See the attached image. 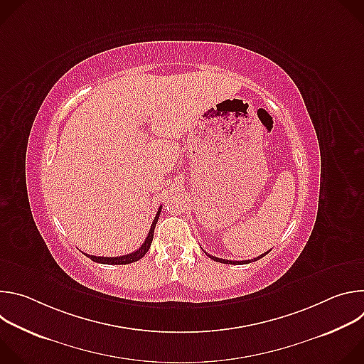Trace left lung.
Instances as JSON below:
<instances>
[{"mask_svg": "<svg viewBox=\"0 0 364 364\" xmlns=\"http://www.w3.org/2000/svg\"><path fill=\"white\" fill-rule=\"evenodd\" d=\"M269 253V250L268 252H265V253H262L261 256H256V257H253V259H249V261H228V259H220V257H216V256H212V255H209V253H205L207 256L209 257H212L213 261H216V262H220V264H229V265H243V264H250V262H255V261H257V259H261V257H264L265 255H268Z\"/></svg>", "mask_w": 364, "mask_h": 364, "instance_id": "8db88e82", "label": "left lung"}]
</instances>
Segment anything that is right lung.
I'll use <instances>...</instances> for the list:
<instances>
[{
	"instance_id": "obj_1",
	"label": "right lung",
	"mask_w": 364,
	"mask_h": 364,
	"mask_svg": "<svg viewBox=\"0 0 364 364\" xmlns=\"http://www.w3.org/2000/svg\"><path fill=\"white\" fill-rule=\"evenodd\" d=\"M161 207L157 212V215H155L154 220H152V225H151V229L148 232V236L145 239V242L141 245L139 249H136L135 252L132 253H128V255H124V256H114V257H103V256H93V255H87L85 253L87 257H90L93 262H97V264H105V265H127V264H132V262H136L139 261V259L148 252L151 243H152V237H154V229H155V225H157L159 222V218H160V213H161Z\"/></svg>"
}]
</instances>
